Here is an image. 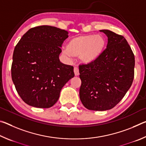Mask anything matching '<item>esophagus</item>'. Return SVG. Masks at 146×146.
Segmentation results:
<instances>
[{
  "label": "esophagus",
  "instance_id": "esophagus-1",
  "mask_svg": "<svg viewBox=\"0 0 146 146\" xmlns=\"http://www.w3.org/2000/svg\"><path fill=\"white\" fill-rule=\"evenodd\" d=\"M74 73H75V76H78L79 75V70L77 67L74 68Z\"/></svg>",
  "mask_w": 146,
  "mask_h": 146
}]
</instances>
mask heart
I'll return each instance as SVG.
<instances>
[{"label":"heart","instance_id":"heart-1","mask_svg":"<svg viewBox=\"0 0 146 146\" xmlns=\"http://www.w3.org/2000/svg\"><path fill=\"white\" fill-rule=\"evenodd\" d=\"M106 42L102 35L88 34L71 38L67 47L62 48L66 56H80L82 62L86 64L93 63L102 55Z\"/></svg>","mask_w":146,"mask_h":146}]
</instances>
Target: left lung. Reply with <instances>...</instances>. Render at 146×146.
<instances>
[{
    "label": "left lung",
    "instance_id": "left-lung-1",
    "mask_svg": "<svg viewBox=\"0 0 146 146\" xmlns=\"http://www.w3.org/2000/svg\"><path fill=\"white\" fill-rule=\"evenodd\" d=\"M107 48L93 63L79 65V95L86 108L111 110L122 99L134 78L135 55L123 36L108 29Z\"/></svg>",
    "mask_w": 146,
    "mask_h": 146
}]
</instances>
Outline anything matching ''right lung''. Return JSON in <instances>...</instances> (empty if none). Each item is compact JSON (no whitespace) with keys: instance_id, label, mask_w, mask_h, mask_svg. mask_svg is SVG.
<instances>
[{"instance_id":"add662e5","label":"right lung","mask_w":146,"mask_h":146,"mask_svg":"<svg viewBox=\"0 0 146 146\" xmlns=\"http://www.w3.org/2000/svg\"><path fill=\"white\" fill-rule=\"evenodd\" d=\"M68 32L56 27L31 28L15 48L11 78L24 102L49 108L57 102L63 86L75 76L72 66L59 60Z\"/></svg>"}]
</instances>
